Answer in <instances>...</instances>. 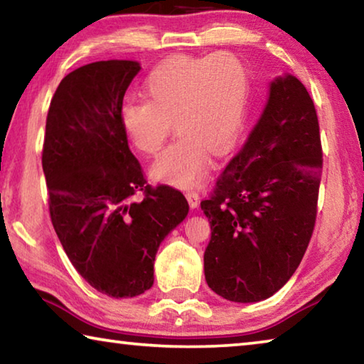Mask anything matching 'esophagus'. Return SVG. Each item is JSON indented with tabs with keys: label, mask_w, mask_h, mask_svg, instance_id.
<instances>
[{
	"label": "esophagus",
	"mask_w": 364,
	"mask_h": 364,
	"mask_svg": "<svg viewBox=\"0 0 364 364\" xmlns=\"http://www.w3.org/2000/svg\"><path fill=\"white\" fill-rule=\"evenodd\" d=\"M186 199H188V202H189V205L193 207V208H196L197 207V204H199V193H196L194 189H188L186 191Z\"/></svg>",
	"instance_id": "1"
}]
</instances>
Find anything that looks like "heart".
I'll return each instance as SVG.
<instances>
[{
	"mask_svg": "<svg viewBox=\"0 0 364 364\" xmlns=\"http://www.w3.org/2000/svg\"><path fill=\"white\" fill-rule=\"evenodd\" d=\"M146 101L123 104V132L138 151L157 156L175 130L180 133L152 167L157 180L191 186L205 173L210 151L232 146L244 119L249 77L231 53L164 60L144 82Z\"/></svg>",
	"mask_w": 364,
	"mask_h": 364,
	"instance_id": "1",
	"label": "heart"
}]
</instances>
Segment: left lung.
<instances>
[{"label":"left lung","instance_id":"1","mask_svg":"<svg viewBox=\"0 0 364 364\" xmlns=\"http://www.w3.org/2000/svg\"><path fill=\"white\" fill-rule=\"evenodd\" d=\"M321 173L315 104L300 80H274L249 139L200 202L212 230L204 273L213 292L249 304L291 279L315 230Z\"/></svg>","mask_w":364,"mask_h":364}]
</instances>
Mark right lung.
<instances>
[{
    "label": "right lung",
    "instance_id": "obj_1",
    "mask_svg": "<svg viewBox=\"0 0 364 364\" xmlns=\"http://www.w3.org/2000/svg\"><path fill=\"white\" fill-rule=\"evenodd\" d=\"M139 69L134 60H100L64 77L41 152L49 217L67 257L115 299L152 287L159 245L189 212L181 191L147 183L123 132V96Z\"/></svg>",
    "mask_w": 364,
    "mask_h": 364
}]
</instances>
